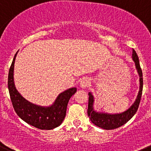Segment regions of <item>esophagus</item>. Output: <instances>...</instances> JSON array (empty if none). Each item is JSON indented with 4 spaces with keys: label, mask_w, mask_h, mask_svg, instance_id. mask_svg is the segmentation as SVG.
Instances as JSON below:
<instances>
[{
    "label": "esophagus",
    "mask_w": 151,
    "mask_h": 151,
    "mask_svg": "<svg viewBox=\"0 0 151 151\" xmlns=\"http://www.w3.org/2000/svg\"><path fill=\"white\" fill-rule=\"evenodd\" d=\"M89 85V80L88 78H83V80L80 81V87L82 88H86V87H88V86Z\"/></svg>",
    "instance_id": "34e87169"
}]
</instances>
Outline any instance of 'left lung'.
<instances>
[{
	"mask_svg": "<svg viewBox=\"0 0 151 151\" xmlns=\"http://www.w3.org/2000/svg\"><path fill=\"white\" fill-rule=\"evenodd\" d=\"M132 57L133 60L135 62L136 67H137V71H138L140 77V87L139 91L138 96L136 99V101L127 111H124L123 113H121V114H105V113L96 112L93 109V95L91 93H88L89 97L88 105V116H89V119L91 121L92 123H93L95 125L99 127V128H102V129L113 130L119 128L122 125H125L127 122H128L134 116V115L135 114L136 112L138 110L143 88L142 71V68L140 67L138 55H137V52H135L134 49H133Z\"/></svg>",
	"mask_w": 151,
	"mask_h": 151,
	"instance_id": "1",
	"label": "left lung"
}]
</instances>
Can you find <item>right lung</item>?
I'll return each mask as SVG.
<instances>
[{"mask_svg":"<svg viewBox=\"0 0 151 151\" xmlns=\"http://www.w3.org/2000/svg\"><path fill=\"white\" fill-rule=\"evenodd\" d=\"M17 54V52L12 63L8 76L9 92L16 114L26 123L38 129L51 130L57 128L63 121L68 101L77 91V88H72L61 93L55 103L49 107L38 106L30 103L18 93L14 86L13 72Z\"/></svg>","mask_w":151,"mask_h":151,"instance_id":"1","label":"right lung"}]
</instances>
